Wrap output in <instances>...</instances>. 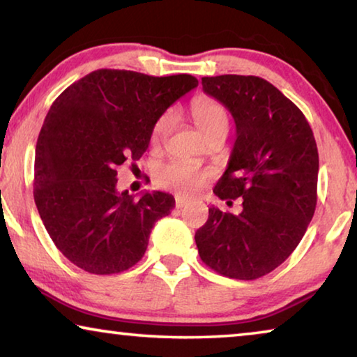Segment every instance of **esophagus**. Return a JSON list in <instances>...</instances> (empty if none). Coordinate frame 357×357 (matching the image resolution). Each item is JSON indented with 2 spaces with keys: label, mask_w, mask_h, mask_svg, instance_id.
Masks as SVG:
<instances>
[{
  "label": "esophagus",
  "mask_w": 357,
  "mask_h": 357,
  "mask_svg": "<svg viewBox=\"0 0 357 357\" xmlns=\"http://www.w3.org/2000/svg\"><path fill=\"white\" fill-rule=\"evenodd\" d=\"M189 203H190V200H187V198H183V197H176V198H174V206H176L178 209L185 208Z\"/></svg>",
  "instance_id": "esophagus-1"
}]
</instances>
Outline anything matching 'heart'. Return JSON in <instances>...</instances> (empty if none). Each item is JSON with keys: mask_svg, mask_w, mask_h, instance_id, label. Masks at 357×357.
<instances>
[{"mask_svg": "<svg viewBox=\"0 0 357 357\" xmlns=\"http://www.w3.org/2000/svg\"><path fill=\"white\" fill-rule=\"evenodd\" d=\"M192 116L197 128L206 138L217 132H228L229 116L227 108L220 102L213 99H195L192 104ZM173 123L174 113L172 110L160 114L151 132V142L157 144L164 140L170 134ZM209 174V172L203 170L192 162L172 160L157 168L155 181L162 189L176 190L189 195L206 183Z\"/></svg>", "mask_w": 357, "mask_h": 357, "instance_id": "heart-1", "label": "heart"}]
</instances>
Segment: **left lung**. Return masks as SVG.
<instances>
[{"instance_id": "left-lung-1", "label": "left lung", "mask_w": 357, "mask_h": 357, "mask_svg": "<svg viewBox=\"0 0 357 357\" xmlns=\"http://www.w3.org/2000/svg\"><path fill=\"white\" fill-rule=\"evenodd\" d=\"M236 123V142L214 187L220 200L243 197L239 214L209 208L197 229L203 263L229 279L269 274L301 243L317 208V142L298 107L255 75L202 78Z\"/></svg>"}]
</instances>
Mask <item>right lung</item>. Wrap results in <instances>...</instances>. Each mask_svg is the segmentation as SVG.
Masks as SVG:
<instances>
[{"label": "right lung", "mask_w": 357, "mask_h": 357, "mask_svg": "<svg viewBox=\"0 0 357 357\" xmlns=\"http://www.w3.org/2000/svg\"><path fill=\"white\" fill-rule=\"evenodd\" d=\"M197 86L189 74L99 69L53 102L36 144L33 193L45 229L70 263L110 275L143 258L151 229L172 213L174 198L119 193L118 167L140 159L160 114Z\"/></svg>", "instance_id": "right-lung-1"}]
</instances>
